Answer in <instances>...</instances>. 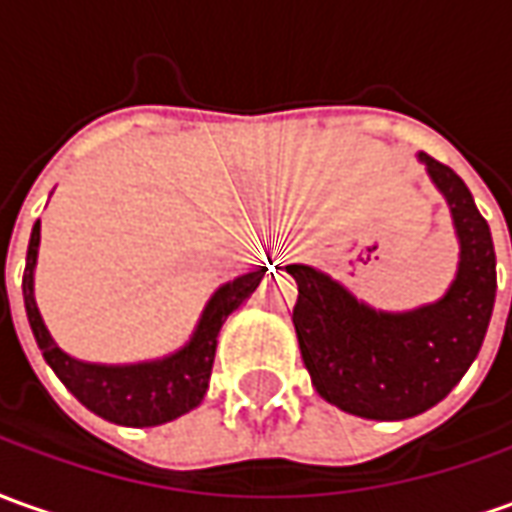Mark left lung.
Returning a JSON list of instances; mask_svg holds the SVG:
<instances>
[{
  "label": "left lung",
  "instance_id": "obj_1",
  "mask_svg": "<svg viewBox=\"0 0 512 512\" xmlns=\"http://www.w3.org/2000/svg\"><path fill=\"white\" fill-rule=\"evenodd\" d=\"M448 198L460 235V271L437 305L378 314L322 271L291 263L297 280L294 328L316 392L342 412L403 420L457 387L488 333L496 300V252L488 221L454 170L420 156Z\"/></svg>",
  "mask_w": 512,
  "mask_h": 512
}]
</instances>
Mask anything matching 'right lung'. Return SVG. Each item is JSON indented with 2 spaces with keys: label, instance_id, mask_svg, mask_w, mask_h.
I'll return each mask as SVG.
<instances>
[{
  "label": "right lung",
  "instance_id": "right-lung-1",
  "mask_svg": "<svg viewBox=\"0 0 512 512\" xmlns=\"http://www.w3.org/2000/svg\"><path fill=\"white\" fill-rule=\"evenodd\" d=\"M38 232H41V224L36 221V227L30 232L27 263H24V311H27L41 356L52 367V373L61 378V384L86 409H92L103 420L120 423V426H159V423H168L173 417L198 406L207 392V381H210L218 330L224 325V319L255 291L266 269L249 271L238 280L221 285L210 305L204 308V316H201L190 344L182 347L176 356L162 358L154 364L100 367V364H83L78 358L66 356L64 350L52 342V336L41 322L36 300H33Z\"/></svg>",
  "mask_w": 512,
  "mask_h": 512
}]
</instances>
